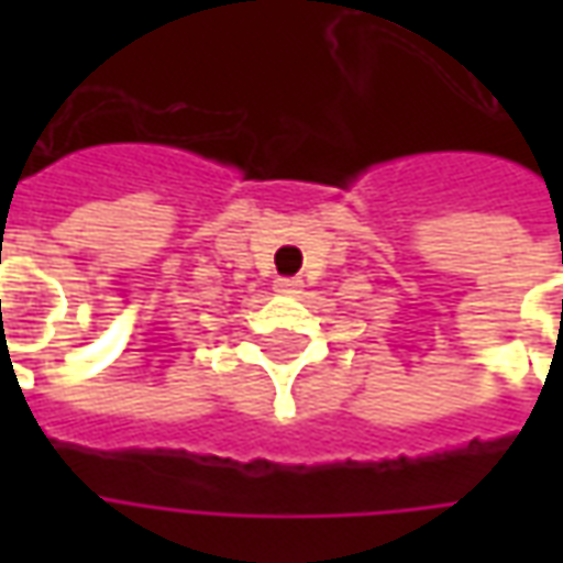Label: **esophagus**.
Wrapping results in <instances>:
<instances>
[{
    "label": "esophagus",
    "instance_id": "obj_1",
    "mask_svg": "<svg viewBox=\"0 0 563 563\" xmlns=\"http://www.w3.org/2000/svg\"><path fill=\"white\" fill-rule=\"evenodd\" d=\"M274 289L283 295H295L301 292V280H298V277H277V280H274Z\"/></svg>",
    "mask_w": 563,
    "mask_h": 563
}]
</instances>
